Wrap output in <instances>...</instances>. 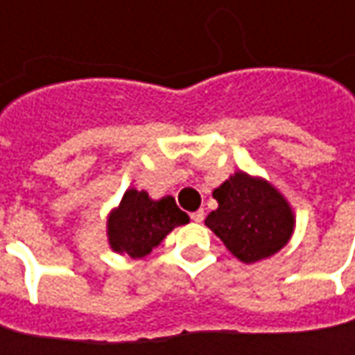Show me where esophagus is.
Segmentation results:
<instances>
[{"instance_id": "obj_1", "label": "esophagus", "mask_w": 355, "mask_h": 355, "mask_svg": "<svg viewBox=\"0 0 355 355\" xmlns=\"http://www.w3.org/2000/svg\"><path fill=\"white\" fill-rule=\"evenodd\" d=\"M191 220L193 222H197V224H201L202 220H205V210H197V212H193Z\"/></svg>"}]
</instances>
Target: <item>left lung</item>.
Returning a JSON list of instances; mask_svg holds the SVG:
<instances>
[{
    "label": "left lung",
    "mask_w": 355,
    "mask_h": 355,
    "mask_svg": "<svg viewBox=\"0 0 355 355\" xmlns=\"http://www.w3.org/2000/svg\"><path fill=\"white\" fill-rule=\"evenodd\" d=\"M212 197L218 209L205 224L241 263L263 261L288 245L295 228L294 209L270 182L238 170Z\"/></svg>",
    "instance_id": "8db88e82"
}]
</instances>
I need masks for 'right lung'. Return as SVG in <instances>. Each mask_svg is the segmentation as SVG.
Listing matches in <instances>:
<instances>
[{"label": "right lung", "mask_w": 355, "mask_h": 355, "mask_svg": "<svg viewBox=\"0 0 355 355\" xmlns=\"http://www.w3.org/2000/svg\"><path fill=\"white\" fill-rule=\"evenodd\" d=\"M189 222V216L178 209L173 197L153 199L146 191L129 187L116 209L110 210L106 236L110 249L131 259H143L178 226Z\"/></svg>", "instance_id": "add662e5"}]
</instances>
